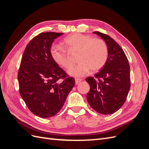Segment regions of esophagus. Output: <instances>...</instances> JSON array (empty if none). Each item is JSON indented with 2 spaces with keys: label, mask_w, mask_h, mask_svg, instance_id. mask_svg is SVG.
I'll return each instance as SVG.
<instances>
[{
  "label": "esophagus",
  "mask_w": 149,
  "mask_h": 149,
  "mask_svg": "<svg viewBox=\"0 0 149 149\" xmlns=\"http://www.w3.org/2000/svg\"><path fill=\"white\" fill-rule=\"evenodd\" d=\"M81 81H82V79H78V78H76V79H75V84H79Z\"/></svg>",
  "instance_id": "34e87169"
}]
</instances>
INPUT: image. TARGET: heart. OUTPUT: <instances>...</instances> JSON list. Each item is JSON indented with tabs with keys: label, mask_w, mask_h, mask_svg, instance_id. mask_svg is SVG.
I'll return each mask as SVG.
<instances>
[{
	"label": "heart",
	"mask_w": 149,
	"mask_h": 149,
	"mask_svg": "<svg viewBox=\"0 0 149 149\" xmlns=\"http://www.w3.org/2000/svg\"><path fill=\"white\" fill-rule=\"evenodd\" d=\"M63 44L69 51L78 50L76 66L70 68L68 73L76 78L87 75L91 70L97 71L105 65L108 56V48L104 41L100 38H92L91 36L76 33L68 36ZM50 54L58 65L69 68L72 62L66 50L63 47L56 45L50 49Z\"/></svg>",
	"instance_id": "1"
}]
</instances>
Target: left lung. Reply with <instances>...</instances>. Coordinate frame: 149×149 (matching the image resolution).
Here are the masks:
<instances>
[{"mask_svg": "<svg viewBox=\"0 0 149 149\" xmlns=\"http://www.w3.org/2000/svg\"><path fill=\"white\" fill-rule=\"evenodd\" d=\"M106 43L108 56L105 65L94 76L86 81L90 86L87 101L94 110L111 114L124 104L130 87V66L123 49L107 35L94 31Z\"/></svg>", "mask_w": 149, "mask_h": 149, "instance_id": "8db88e82", "label": "left lung"}]
</instances>
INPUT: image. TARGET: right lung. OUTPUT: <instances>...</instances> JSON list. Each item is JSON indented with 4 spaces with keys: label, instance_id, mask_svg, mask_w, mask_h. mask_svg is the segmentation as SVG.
Segmentation results:
<instances>
[{
    "label": "right lung",
    "instance_id": "1",
    "mask_svg": "<svg viewBox=\"0 0 149 149\" xmlns=\"http://www.w3.org/2000/svg\"><path fill=\"white\" fill-rule=\"evenodd\" d=\"M63 34L49 31L35 37L25 49L18 73L21 97L30 111L42 118L60 111L75 83L50 54L54 40Z\"/></svg>",
    "mask_w": 149,
    "mask_h": 149
}]
</instances>
